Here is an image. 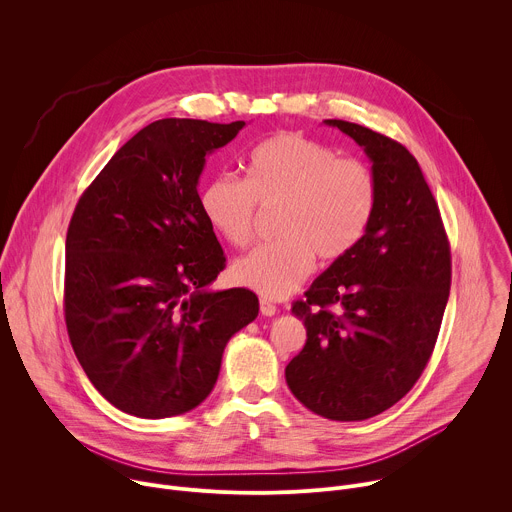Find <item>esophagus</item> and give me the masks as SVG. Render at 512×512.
I'll list each match as a JSON object with an SVG mask.
<instances>
[{"label":"esophagus","mask_w":512,"mask_h":512,"mask_svg":"<svg viewBox=\"0 0 512 512\" xmlns=\"http://www.w3.org/2000/svg\"><path fill=\"white\" fill-rule=\"evenodd\" d=\"M259 312H261V316H275L277 308H275V304H271L267 298H261V300H259Z\"/></svg>","instance_id":"esophagus-1"}]
</instances>
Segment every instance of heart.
Here are the masks:
<instances>
[{"mask_svg":"<svg viewBox=\"0 0 512 512\" xmlns=\"http://www.w3.org/2000/svg\"><path fill=\"white\" fill-rule=\"evenodd\" d=\"M245 180L214 176L202 190L208 225L227 243L245 249L253 241L257 204L281 208L275 237L233 265V279L279 300L312 273L316 257L334 263L367 235L377 210L373 170L300 133H275L257 143L245 162Z\"/></svg>","mask_w":512,"mask_h":512,"instance_id":"heart-1","label":"heart"}]
</instances>
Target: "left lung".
<instances>
[{"label": "left lung", "mask_w": 512, "mask_h": 512, "mask_svg": "<svg viewBox=\"0 0 512 512\" xmlns=\"http://www.w3.org/2000/svg\"><path fill=\"white\" fill-rule=\"evenodd\" d=\"M324 123L367 154L379 200L358 247L291 306L308 340L285 381L316 415L362 421L393 407L421 377L450 296V245L421 168L401 143L342 119Z\"/></svg>", "instance_id": "left-lung-1"}]
</instances>
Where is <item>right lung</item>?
<instances>
[{"mask_svg": "<svg viewBox=\"0 0 512 512\" xmlns=\"http://www.w3.org/2000/svg\"><path fill=\"white\" fill-rule=\"evenodd\" d=\"M243 127L150 123L115 152L70 218L68 338L93 387L129 415L164 419L198 407L227 342L259 314L245 287L208 289L227 259L198 196L206 156Z\"/></svg>", "mask_w": 512, "mask_h": 512, "instance_id": "1", "label": "right lung"}]
</instances>
